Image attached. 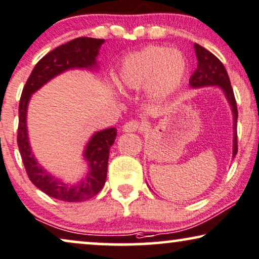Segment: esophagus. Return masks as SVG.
<instances>
[{"mask_svg": "<svg viewBox=\"0 0 259 259\" xmlns=\"http://www.w3.org/2000/svg\"><path fill=\"white\" fill-rule=\"evenodd\" d=\"M141 127H142V125H141V123L139 122V120H129V122H126L125 124L123 125V132L125 133H135L137 132V130H141Z\"/></svg>", "mask_w": 259, "mask_h": 259, "instance_id": "esophagus-1", "label": "esophagus"}]
</instances>
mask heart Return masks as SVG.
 <instances>
[{"mask_svg":"<svg viewBox=\"0 0 259 259\" xmlns=\"http://www.w3.org/2000/svg\"><path fill=\"white\" fill-rule=\"evenodd\" d=\"M187 70V60L181 52L165 46H149L122 61L116 82L129 91H139L149 85L151 92L161 97L180 86Z\"/></svg>","mask_w":259,"mask_h":259,"instance_id":"b5f03b06","label":"heart"}]
</instances>
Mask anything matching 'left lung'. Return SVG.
Listing matches in <instances>:
<instances>
[{
    "label": "left lung",
    "mask_w": 259,
    "mask_h": 259,
    "mask_svg": "<svg viewBox=\"0 0 259 259\" xmlns=\"http://www.w3.org/2000/svg\"><path fill=\"white\" fill-rule=\"evenodd\" d=\"M194 51L198 59V67L189 79L191 88L198 89L204 86H218L223 90L224 95L231 105L233 113V157L237 155L238 144H237V118L238 110L237 103L234 98V94L229 74L224 67L222 61L212 54L211 52L206 50L198 44H194Z\"/></svg>",
    "instance_id": "8db88e82"
}]
</instances>
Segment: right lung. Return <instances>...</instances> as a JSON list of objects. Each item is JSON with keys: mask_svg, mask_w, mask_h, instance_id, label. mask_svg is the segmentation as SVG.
<instances>
[{"mask_svg": "<svg viewBox=\"0 0 259 259\" xmlns=\"http://www.w3.org/2000/svg\"><path fill=\"white\" fill-rule=\"evenodd\" d=\"M104 39L77 37L67 44L54 48L42 59L37 61L22 90L19 104V127H17V146L25 164L29 180L52 198L66 202H80L91 199L104 187L108 171L110 148L115 142L117 130L115 127L97 132L86 144L84 157L88 161L89 171L77 185H66L44 169L34 157L30 149L27 132V108L34 92L51 79L72 68H92L97 66L96 58Z\"/></svg>", "mask_w": 259, "mask_h": 259, "instance_id": "1", "label": "right lung"}]
</instances>
